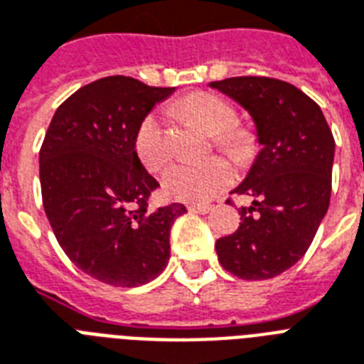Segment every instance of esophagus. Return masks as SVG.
Wrapping results in <instances>:
<instances>
[{
    "mask_svg": "<svg viewBox=\"0 0 364 364\" xmlns=\"http://www.w3.org/2000/svg\"><path fill=\"white\" fill-rule=\"evenodd\" d=\"M210 208V205H196V203H193V205H188V210L196 212V214H206Z\"/></svg>",
    "mask_w": 364,
    "mask_h": 364,
    "instance_id": "34e87169",
    "label": "esophagus"
}]
</instances>
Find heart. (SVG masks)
Returning <instances> with one entry per match:
<instances>
[{"mask_svg": "<svg viewBox=\"0 0 364 364\" xmlns=\"http://www.w3.org/2000/svg\"><path fill=\"white\" fill-rule=\"evenodd\" d=\"M174 110L210 135L212 144L238 164H248L257 152V136L248 126L237 124V107L222 95L193 92L174 103ZM139 161L150 173H158L173 156L164 118L150 112L141 120L133 139ZM235 182L228 159L210 158L199 164H176L164 176L168 197L186 203H205L225 191Z\"/></svg>", "mask_w": 364, "mask_h": 364, "instance_id": "b5f03b06", "label": "heart"}]
</instances>
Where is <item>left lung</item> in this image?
I'll list each match as a JSON object with an SVG mask.
<instances>
[{"mask_svg":"<svg viewBox=\"0 0 364 364\" xmlns=\"http://www.w3.org/2000/svg\"><path fill=\"white\" fill-rule=\"evenodd\" d=\"M210 86L248 110L263 144L232 191L254 203L238 210L237 231L216 240L218 259L242 280L274 278L306 254L329 208L334 136L319 105L293 84L248 75Z\"/></svg>","mask_w":364,"mask_h":364,"instance_id":"8db88e82","label":"left lung"}]
</instances>
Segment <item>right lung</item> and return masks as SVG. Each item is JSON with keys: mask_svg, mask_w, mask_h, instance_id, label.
<instances>
[{"mask_svg": "<svg viewBox=\"0 0 364 364\" xmlns=\"http://www.w3.org/2000/svg\"><path fill=\"white\" fill-rule=\"evenodd\" d=\"M174 88L124 75L86 84L52 118L39 150L46 218L67 257L95 280L136 287L167 267L168 235L186 206L156 210L158 180L133 148L141 120Z\"/></svg>", "mask_w": 364, "mask_h": 364, "instance_id": "add662e5", "label": "right lung"}]
</instances>
